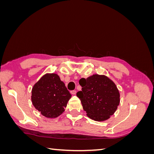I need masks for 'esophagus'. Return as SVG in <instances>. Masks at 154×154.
Here are the masks:
<instances>
[{
	"label": "esophagus",
	"instance_id": "esophagus-1",
	"mask_svg": "<svg viewBox=\"0 0 154 154\" xmlns=\"http://www.w3.org/2000/svg\"><path fill=\"white\" fill-rule=\"evenodd\" d=\"M76 93V91H75V90H74V91H71V94H72V95H74Z\"/></svg>",
	"mask_w": 154,
	"mask_h": 154
}]
</instances>
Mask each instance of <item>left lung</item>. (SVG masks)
I'll return each mask as SVG.
<instances>
[{
  "label": "left lung",
  "mask_w": 154,
  "mask_h": 154,
  "mask_svg": "<svg viewBox=\"0 0 154 154\" xmlns=\"http://www.w3.org/2000/svg\"><path fill=\"white\" fill-rule=\"evenodd\" d=\"M82 91L76 93L88 118L103 122L110 118L119 104V92L115 83L105 75L93 74L79 81Z\"/></svg>",
  "instance_id": "left-lung-1"
}]
</instances>
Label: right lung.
Segmentation results:
<instances>
[{"mask_svg":"<svg viewBox=\"0 0 154 154\" xmlns=\"http://www.w3.org/2000/svg\"><path fill=\"white\" fill-rule=\"evenodd\" d=\"M71 94L54 73L45 74L34 85L31 101L35 108L46 118H54L65 110Z\"/></svg>","mask_w":154,"mask_h":154,"instance_id":"obj_1","label":"right lung"}]
</instances>
